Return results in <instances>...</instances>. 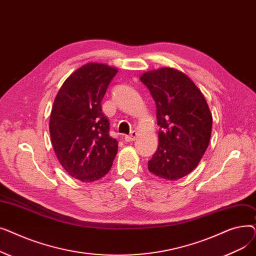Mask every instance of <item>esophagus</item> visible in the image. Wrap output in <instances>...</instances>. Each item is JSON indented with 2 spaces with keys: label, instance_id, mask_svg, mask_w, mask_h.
<instances>
[{
  "label": "esophagus",
  "instance_id": "34e87169",
  "mask_svg": "<svg viewBox=\"0 0 256 256\" xmlns=\"http://www.w3.org/2000/svg\"><path fill=\"white\" fill-rule=\"evenodd\" d=\"M137 137H138V132L136 130H132L128 136L124 137V140L126 142H132V141H135L137 139Z\"/></svg>",
  "mask_w": 256,
  "mask_h": 256
}]
</instances>
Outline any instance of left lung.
<instances>
[{
	"mask_svg": "<svg viewBox=\"0 0 256 256\" xmlns=\"http://www.w3.org/2000/svg\"><path fill=\"white\" fill-rule=\"evenodd\" d=\"M140 80L156 102L160 128L148 170L160 178L180 180L197 167L208 148L212 126L210 108L193 80L176 68L146 72Z\"/></svg>",
	"mask_w": 256,
	"mask_h": 256,
	"instance_id": "left-lung-1",
	"label": "left lung"
}]
</instances>
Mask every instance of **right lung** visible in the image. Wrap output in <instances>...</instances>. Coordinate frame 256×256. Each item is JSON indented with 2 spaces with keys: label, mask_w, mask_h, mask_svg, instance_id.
<instances>
[{
  "label": "right lung",
  "mask_w": 256,
  "mask_h": 256,
  "mask_svg": "<svg viewBox=\"0 0 256 256\" xmlns=\"http://www.w3.org/2000/svg\"><path fill=\"white\" fill-rule=\"evenodd\" d=\"M118 70L89 62L67 78L54 100L50 116L52 145L70 176L83 182L110 171L118 142L102 112V100Z\"/></svg>",
  "instance_id": "1"
}]
</instances>
